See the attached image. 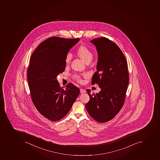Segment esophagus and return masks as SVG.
<instances>
[{"label": "esophagus", "mask_w": 160, "mask_h": 160, "mask_svg": "<svg viewBox=\"0 0 160 160\" xmlns=\"http://www.w3.org/2000/svg\"><path fill=\"white\" fill-rule=\"evenodd\" d=\"M80 92H81V93H85L86 92V91L85 89H82V88H81V89H80Z\"/></svg>", "instance_id": "obj_1"}]
</instances>
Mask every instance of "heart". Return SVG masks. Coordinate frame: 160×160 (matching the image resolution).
<instances>
[{
  "label": "heart",
  "instance_id": "1",
  "mask_svg": "<svg viewBox=\"0 0 160 160\" xmlns=\"http://www.w3.org/2000/svg\"><path fill=\"white\" fill-rule=\"evenodd\" d=\"M78 56L84 61V62L87 63H89L92 61V58H93V52L92 50L87 48L86 46L82 45L78 48V49L77 50V52ZM72 55L71 53L68 52L67 53L66 57V63H69L71 59H72ZM74 78L78 81H81V77L79 75L76 74L74 76Z\"/></svg>",
  "mask_w": 160,
  "mask_h": 160
}]
</instances>
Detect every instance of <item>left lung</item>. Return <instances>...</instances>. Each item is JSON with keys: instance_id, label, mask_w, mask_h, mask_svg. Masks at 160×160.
<instances>
[{"instance_id": "obj_1", "label": "left lung", "mask_w": 160, "mask_h": 160, "mask_svg": "<svg viewBox=\"0 0 160 160\" xmlns=\"http://www.w3.org/2000/svg\"><path fill=\"white\" fill-rule=\"evenodd\" d=\"M90 42L98 54L97 71L92 84H98L101 90L91 94V90L87 89L90 99L86 108L94 120L106 122L115 117L124 104L129 82L127 62L120 48L107 38H97Z\"/></svg>"}]
</instances>
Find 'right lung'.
<instances>
[{"label": "right lung", "mask_w": 160, "mask_h": 160, "mask_svg": "<svg viewBox=\"0 0 160 160\" xmlns=\"http://www.w3.org/2000/svg\"><path fill=\"white\" fill-rule=\"evenodd\" d=\"M79 40L48 38L37 47L30 58L27 74L32 101L38 111L50 121L64 117L80 92L71 83L64 90L57 78L66 68V55Z\"/></svg>", "instance_id": "1"}]
</instances>
